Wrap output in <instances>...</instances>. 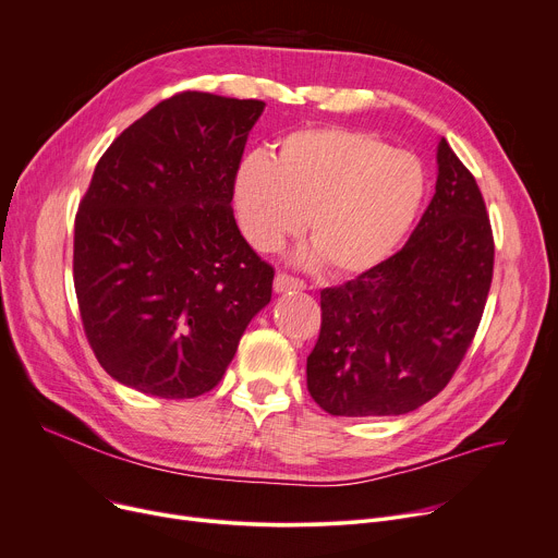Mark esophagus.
<instances>
[{"mask_svg": "<svg viewBox=\"0 0 558 558\" xmlns=\"http://www.w3.org/2000/svg\"><path fill=\"white\" fill-rule=\"evenodd\" d=\"M304 288H306V283H304V281H300L298 277H290V275H286V272H279V275L275 277V290H277V292L304 290Z\"/></svg>", "mask_w": 558, "mask_h": 558, "instance_id": "obj_1", "label": "esophagus"}]
</instances>
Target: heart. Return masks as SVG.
<instances>
[{"label":"heart","instance_id":"b5f03b06","mask_svg":"<svg viewBox=\"0 0 558 558\" xmlns=\"http://www.w3.org/2000/svg\"><path fill=\"white\" fill-rule=\"evenodd\" d=\"M428 173L416 155L363 130L319 125L288 133L272 159L250 155L234 180L245 239L275 252L304 232L338 277L378 268L421 211Z\"/></svg>","mask_w":558,"mask_h":558}]
</instances>
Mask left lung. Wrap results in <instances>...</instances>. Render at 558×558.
I'll return each instance as SVG.
<instances>
[{
	"mask_svg": "<svg viewBox=\"0 0 558 558\" xmlns=\"http://www.w3.org/2000/svg\"><path fill=\"white\" fill-rule=\"evenodd\" d=\"M437 167L410 241L378 268L319 292L306 383L333 416H391L428 403L475 338L494 279V232L473 173L446 140Z\"/></svg>",
	"mask_w": 558,
	"mask_h": 558,
	"instance_id": "left-lung-1",
	"label": "left lung"
}]
</instances>
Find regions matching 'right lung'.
<instances>
[{"mask_svg":"<svg viewBox=\"0 0 558 558\" xmlns=\"http://www.w3.org/2000/svg\"><path fill=\"white\" fill-rule=\"evenodd\" d=\"M266 104L180 92L98 159L74 225L87 342L121 385L195 399L272 298L275 268L241 236L234 180Z\"/></svg>","mask_w":558,"mask_h":558,"instance_id":"obj_1","label":"right lung"}]
</instances>
